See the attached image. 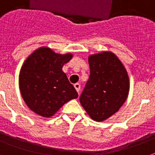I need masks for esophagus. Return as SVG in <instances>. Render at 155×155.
<instances>
[{
    "label": "esophagus",
    "instance_id": "esophagus-1",
    "mask_svg": "<svg viewBox=\"0 0 155 155\" xmlns=\"http://www.w3.org/2000/svg\"><path fill=\"white\" fill-rule=\"evenodd\" d=\"M74 87H75V90L77 91L78 93L80 94V84L76 83V84H74Z\"/></svg>",
    "mask_w": 155,
    "mask_h": 155
}]
</instances>
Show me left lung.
<instances>
[{
  "label": "left lung",
  "instance_id": "obj_1",
  "mask_svg": "<svg viewBox=\"0 0 155 155\" xmlns=\"http://www.w3.org/2000/svg\"><path fill=\"white\" fill-rule=\"evenodd\" d=\"M89 79L80 101L90 117L103 121L117 113L130 91L128 73L117 56L110 51L88 57Z\"/></svg>",
  "mask_w": 155,
  "mask_h": 155
}]
</instances>
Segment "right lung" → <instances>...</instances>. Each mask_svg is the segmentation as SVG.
I'll return each instance as SVG.
<instances>
[{
    "label": "right lung",
    "mask_w": 155,
    "mask_h": 155,
    "mask_svg": "<svg viewBox=\"0 0 155 155\" xmlns=\"http://www.w3.org/2000/svg\"><path fill=\"white\" fill-rule=\"evenodd\" d=\"M72 56L42 47L25 59L19 74V88L30 110L51 117L64 104L77 98L76 90L62 70Z\"/></svg>",
    "instance_id": "add662e5"
}]
</instances>
